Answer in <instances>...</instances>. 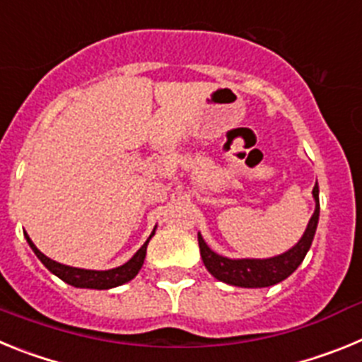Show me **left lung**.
<instances>
[{
    "mask_svg": "<svg viewBox=\"0 0 362 362\" xmlns=\"http://www.w3.org/2000/svg\"><path fill=\"white\" fill-rule=\"evenodd\" d=\"M313 201H315V210L308 221L303 238L296 245L286 250L284 254L274 255L267 259H230L225 255H219L204 243L203 235L197 233L199 241V252L203 257V263L206 270L216 277L217 281H223L232 286H241V288H264L272 286L281 281H284L303 263L306 252L312 246L313 235L317 230L319 223V187L315 185L312 190Z\"/></svg>",
    "mask_w": 362,
    "mask_h": 362,
    "instance_id": "1",
    "label": "left lung"
}]
</instances>
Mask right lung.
<instances>
[{
  "mask_svg": "<svg viewBox=\"0 0 362 362\" xmlns=\"http://www.w3.org/2000/svg\"><path fill=\"white\" fill-rule=\"evenodd\" d=\"M156 233V228L152 230L150 238L146 239L145 245L139 248V250L134 254L132 259H129L127 263L121 264L117 268H110V270H85V268H74L66 267V264L57 263L54 259L47 257L43 252L37 250V246L32 243V239L28 238V233L25 232V238H27V243L30 245L32 252L37 255L41 263L52 272L54 276H57L62 281L69 283L70 286H76V288H94V290H108V288H116L119 284L129 283L134 277L139 274L143 263H145V255H146V246H148V241L152 239V235Z\"/></svg>",
  "mask_w": 362,
  "mask_h": 362,
  "instance_id": "1",
  "label": "right lung"
}]
</instances>
